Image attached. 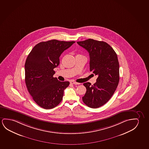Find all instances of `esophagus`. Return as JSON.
<instances>
[{"label": "esophagus", "instance_id": "34e87169", "mask_svg": "<svg viewBox=\"0 0 149 149\" xmlns=\"http://www.w3.org/2000/svg\"><path fill=\"white\" fill-rule=\"evenodd\" d=\"M70 83H71V84H72L74 85L80 84V83H79L76 82H74V81H70Z\"/></svg>", "mask_w": 149, "mask_h": 149}]
</instances>
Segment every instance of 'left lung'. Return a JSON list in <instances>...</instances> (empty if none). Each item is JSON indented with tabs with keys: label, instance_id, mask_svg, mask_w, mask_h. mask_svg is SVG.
<instances>
[{
	"label": "left lung",
	"instance_id": "1",
	"mask_svg": "<svg viewBox=\"0 0 149 149\" xmlns=\"http://www.w3.org/2000/svg\"><path fill=\"white\" fill-rule=\"evenodd\" d=\"M88 52L90 71L98 75L96 82L83 84L86 92L82 100L87 106L96 109L105 104L113 95L119 81V64L113 48L103 41L88 39L77 42Z\"/></svg>",
	"mask_w": 149,
	"mask_h": 149
}]
</instances>
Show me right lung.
Segmentation results:
<instances>
[{
    "mask_svg": "<svg viewBox=\"0 0 149 149\" xmlns=\"http://www.w3.org/2000/svg\"><path fill=\"white\" fill-rule=\"evenodd\" d=\"M74 42L56 40L40 42L27 57L24 65L26 85L34 101L43 109H53L62 100L69 82L54 78V69L59 65L63 52Z\"/></svg>",
    "mask_w": 149,
    "mask_h": 149,
    "instance_id": "add662e5",
    "label": "right lung"
}]
</instances>
